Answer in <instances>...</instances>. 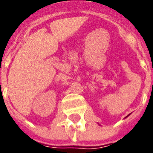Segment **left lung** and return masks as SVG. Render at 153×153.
<instances>
[{"instance_id":"obj_1","label":"left lung","mask_w":153,"mask_h":153,"mask_svg":"<svg viewBox=\"0 0 153 153\" xmlns=\"http://www.w3.org/2000/svg\"><path fill=\"white\" fill-rule=\"evenodd\" d=\"M129 115H127V116H129ZM127 116H126V117H127Z\"/></svg>"}]
</instances>
